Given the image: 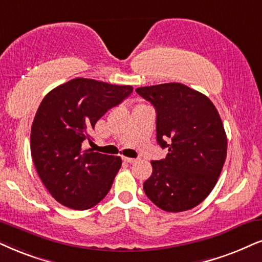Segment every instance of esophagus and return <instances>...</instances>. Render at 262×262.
Instances as JSON below:
<instances>
[{
  "mask_svg": "<svg viewBox=\"0 0 262 262\" xmlns=\"http://www.w3.org/2000/svg\"><path fill=\"white\" fill-rule=\"evenodd\" d=\"M123 161L127 162V163H134V162H137V160H134V158H129V157H123Z\"/></svg>",
  "mask_w": 262,
  "mask_h": 262,
  "instance_id": "34e87169",
  "label": "esophagus"
}]
</instances>
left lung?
I'll return each instance as SVG.
<instances>
[{
  "label": "left lung",
  "instance_id": "1",
  "mask_svg": "<svg viewBox=\"0 0 262 262\" xmlns=\"http://www.w3.org/2000/svg\"><path fill=\"white\" fill-rule=\"evenodd\" d=\"M156 108V133L164 160L152 161L144 191L152 203L170 213L192 209L213 190L223 170L227 138L214 104L181 83L137 88Z\"/></svg>",
  "mask_w": 262,
  "mask_h": 262
}]
</instances>
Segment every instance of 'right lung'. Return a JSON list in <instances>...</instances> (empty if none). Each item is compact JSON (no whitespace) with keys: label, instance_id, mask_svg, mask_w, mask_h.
<instances>
[{"label":"right lung","instance_id":"right-lung-1","mask_svg":"<svg viewBox=\"0 0 262 262\" xmlns=\"http://www.w3.org/2000/svg\"><path fill=\"white\" fill-rule=\"evenodd\" d=\"M133 92L89 78H75L43 98L31 127L30 146L39 179L65 207L85 210L110 191L120 170L118 156L82 148L98 120Z\"/></svg>","mask_w":262,"mask_h":262}]
</instances>
